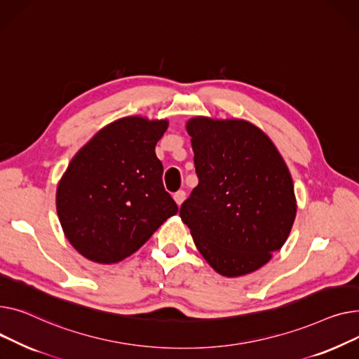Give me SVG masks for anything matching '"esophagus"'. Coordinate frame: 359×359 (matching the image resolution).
Segmentation results:
<instances>
[{
	"label": "esophagus",
	"instance_id": "obj_1",
	"mask_svg": "<svg viewBox=\"0 0 359 359\" xmlns=\"http://www.w3.org/2000/svg\"><path fill=\"white\" fill-rule=\"evenodd\" d=\"M174 200H175V203H177L178 205H181V204L184 203V200H185V193H184V191H177V193L174 194Z\"/></svg>",
	"mask_w": 359,
	"mask_h": 359
}]
</instances>
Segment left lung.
I'll return each mask as SVG.
<instances>
[{"mask_svg":"<svg viewBox=\"0 0 359 359\" xmlns=\"http://www.w3.org/2000/svg\"><path fill=\"white\" fill-rule=\"evenodd\" d=\"M185 128L198 185L182 203L181 220L216 272L246 276L290 235L297 213L291 174L276 144L248 120L196 116Z\"/></svg>","mask_w":359,"mask_h":359,"instance_id":"1","label":"left lung"}]
</instances>
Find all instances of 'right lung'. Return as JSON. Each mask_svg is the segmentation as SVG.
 Listing matches in <instances>:
<instances>
[{
    "label": "right lung",
    "instance_id": "right-lung-1",
    "mask_svg": "<svg viewBox=\"0 0 359 359\" xmlns=\"http://www.w3.org/2000/svg\"><path fill=\"white\" fill-rule=\"evenodd\" d=\"M168 124L166 118L121 117L71 159L57 184L56 212L68 242L83 258L120 262L177 215L155 154Z\"/></svg>",
    "mask_w": 359,
    "mask_h": 359
}]
</instances>
